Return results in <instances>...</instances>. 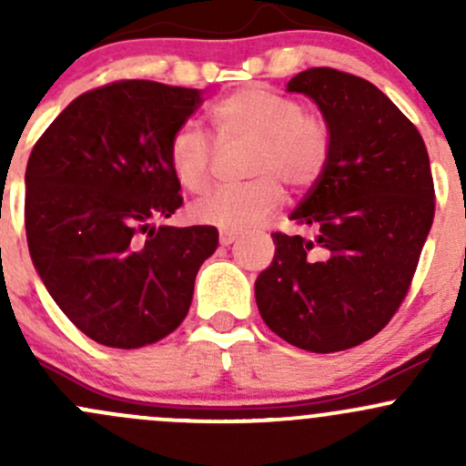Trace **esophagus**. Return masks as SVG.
<instances>
[{"label":"esophagus","mask_w":466,"mask_h":466,"mask_svg":"<svg viewBox=\"0 0 466 466\" xmlns=\"http://www.w3.org/2000/svg\"><path fill=\"white\" fill-rule=\"evenodd\" d=\"M237 234L234 232H220V237H218V241H220V246H229V243H234L237 241Z\"/></svg>","instance_id":"1"}]
</instances>
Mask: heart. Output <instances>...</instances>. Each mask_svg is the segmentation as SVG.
<instances>
[{
    "label": "heart",
    "instance_id": "heart-1",
    "mask_svg": "<svg viewBox=\"0 0 466 466\" xmlns=\"http://www.w3.org/2000/svg\"><path fill=\"white\" fill-rule=\"evenodd\" d=\"M209 121L220 142H252L243 185L218 187L189 207L191 220L223 232H246L270 218L284 189L295 194L313 189L327 173L333 153V133L322 115L266 87H241L209 107ZM167 162L182 189H207L214 146L196 126L185 124L167 144Z\"/></svg>",
    "mask_w": 466,
    "mask_h": 466
}]
</instances>
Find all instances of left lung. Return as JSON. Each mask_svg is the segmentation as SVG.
I'll return each mask as SVG.
<instances>
[{"instance_id":"left-lung-1","label":"left lung","mask_w":466,"mask_h":466,"mask_svg":"<svg viewBox=\"0 0 466 466\" xmlns=\"http://www.w3.org/2000/svg\"><path fill=\"white\" fill-rule=\"evenodd\" d=\"M289 92L320 106L333 153L290 214L304 234H272L257 307L286 342L333 354L377 336L406 299L433 225V173L415 124L365 78L311 67Z\"/></svg>"}]
</instances>
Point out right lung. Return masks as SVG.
Here are the masks:
<instances>
[{
  "instance_id": "add662e5",
  "label": "right lung",
  "mask_w": 466,
  "mask_h": 466,
  "mask_svg": "<svg viewBox=\"0 0 466 466\" xmlns=\"http://www.w3.org/2000/svg\"><path fill=\"white\" fill-rule=\"evenodd\" d=\"M200 103V89L107 83L74 98L31 150L33 266L74 327L106 347L137 350L176 331L218 246L209 225L162 223L182 205L167 144Z\"/></svg>"
}]
</instances>
